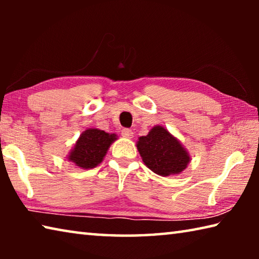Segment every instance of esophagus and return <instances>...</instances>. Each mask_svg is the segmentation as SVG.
<instances>
[{
  "instance_id": "1",
  "label": "esophagus",
  "mask_w": 259,
  "mask_h": 259,
  "mask_svg": "<svg viewBox=\"0 0 259 259\" xmlns=\"http://www.w3.org/2000/svg\"><path fill=\"white\" fill-rule=\"evenodd\" d=\"M121 135L123 136V137H125V138H133V136H134V133H133V130L131 129H122L121 130Z\"/></svg>"
}]
</instances>
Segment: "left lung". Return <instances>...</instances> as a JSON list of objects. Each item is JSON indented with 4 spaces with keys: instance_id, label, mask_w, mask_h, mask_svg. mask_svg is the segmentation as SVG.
Here are the masks:
<instances>
[{
    "instance_id": "1",
    "label": "left lung",
    "mask_w": 259,
    "mask_h": 259,
    "mask_svg": "<svg viewBox=\"0 0 259 259\" xmlns=\"http://www.w3.org/2000/svg\"><path fill=\"white\" fill-rule=\"evenodd\" d=\"M137 150L147 168L162 177L182 174L191 161L183 144L162 125L139 137Z\"/></svg>"
}]
</instances>
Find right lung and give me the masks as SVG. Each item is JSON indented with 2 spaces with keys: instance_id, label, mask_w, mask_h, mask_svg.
Segmentation results:
<instances>
[{
  "instance_id": "1",
  "label": "right lung",
  "mask_w": 259,
  "mask_h": 259,
  "mask_svg": "<svg viewBox=\"0 0 259 259\" xmlns=\"http://www.w3.org/2000/svg\"><path fill=\"white\" fill-rule=\"evenodd\" d=\"M117 139L115 134L89 128L83 131L67 155L68 161L81 169H93L102 163L109 146Z\"/></svg>"
}]
</instances>
